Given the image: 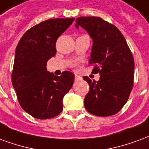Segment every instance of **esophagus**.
Returning <instances> with one entry per match:
<instances>
[{
    "mask_svg": "<svg viewBox=\"0 0 149 149\" xmlns=\"http://www.w3.org/2000/svg\"><path fill=\"white\" fill-rule=\"evenodd\" d=\"M81 79H82V78L80 77V76H78V75L75 74V80H76V81H78V80H81Z\"/></svg>",
    "mask_w": 149,
    "mask_h": 149,
    "instance_id": "obj_1",
    "label": "esophagus"
}]
</instances>
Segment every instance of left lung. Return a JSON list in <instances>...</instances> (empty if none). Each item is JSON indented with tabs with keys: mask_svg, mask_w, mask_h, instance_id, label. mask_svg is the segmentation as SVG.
<instances>
[{
	"mask_svg": "<svg viewBox=\"0 0 149 149\" xmlns=\"http://www.w3.org/2000/svg\"><path fill=\"white\" fill-rule=\"evenodd\" d=\"M77 28L83 27L93 40L89 63L100 73L99 81L84 77L89 84L84 107L96 116L117 114L127 102L133 85L134 60L124 36L114 25L100 17L80 16Z\"/></svg>",
	"mask_w": 149,
	"mask_h": 149,
	"instance_id": "obj_1",
	"label": "left lung"
}]
</instances>
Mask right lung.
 <instances>
[{"mask_svg": "<svg viewBox=\"0 0 149 149\" xmlns=\"http://www.w3.org/2000/svg\"><path fill=\"white\" fill-rule=\"evenodd\" d=\"M75 18L41 22L24 33L16 47L12 83L21 107L35 118L48 119L60 114L63 97L71 89L74 74L60 77L49 72L47 64L56 54V42Z\"/></svg>", "mask_w": 149, "mask_h": 149, "instance_id": "add662e5", "label": "right lung"}]
</instances>
